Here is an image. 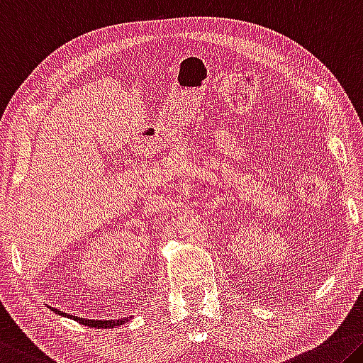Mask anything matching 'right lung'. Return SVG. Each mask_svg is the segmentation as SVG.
<instances>
[{
	"label": "right lung",
	"mask_w": 363,
	"mask_h": 363,
	"mask_svg": "<svg viewBox=\"0 0 363 363\" xmlns=\"http://www.w3.org/2000/svg\"><path fill=\"white\" fill-rule=\"evenodd\" d=\"M57 313H61L60 310H56ZM65 316H69V318L79 321V323H82L85 326H91V328H114V326H121L124 323H128V321L132 318V316H128V318H118V320H87V318H80V316H72V315H67V313H61Z\"/></svg>",
	"instance_id": "obj_1"
}]
</instances>
